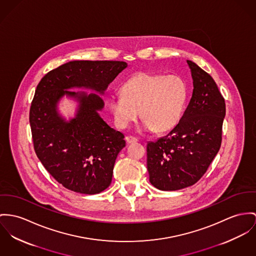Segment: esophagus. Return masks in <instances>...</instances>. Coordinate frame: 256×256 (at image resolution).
Returning a JSON list of instances; mask_svg holds the SVG:
<instances>
[{
  "instance_id": "esophagus-1",
  "label": "esophagus",
  "mask_w": 256,
  "mask_h": 256,
  "mask_svg": "<svg viewBox=\"0 0 256 256\" xmlns=\"http://www.w3.org/2000/svg\"><path fill=\"white\" fill-rule=\"evenodd\" d=\"M126 141L128 144H134V143L138 142V138H134V136H126Z\"/></svg>"
}]
</instances>
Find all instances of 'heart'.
I'll use <instances>...</instances> for the list:
<instances>
[{
    "mask_svg": "<svg viewBox=\"0 0 256 256\" xmlns=\"http://www.w3.org/2000/svg\"><path fill=\"white\" fill-rule=\"evenodd\" d=\"M122 94L109 99V108L118 128H128L140 112L144 130L164 132L176 126L185 101L187 86L176 75L140 72L122 86Z\"/></svg>",
    "mask_w": 256,
    "mask_h": 256,
    "instance_id": "b5f03b06",
    "label": "heart"
}]
</instances>
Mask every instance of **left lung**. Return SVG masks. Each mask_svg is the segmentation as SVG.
<instances>
[{"instance_id":"8db88e82","label":"left lung","mask_w":256,"mask_h":256,"mask_svg":"<svg viewBox=\"0 0 256 256\" xmlns=\"http://www.w3.org/2000/svg\"><path fill=\"white\" fill-rule=\"evenodd\" d=\"M193 94L176 126L164 138L147 144L151 184L176 191L198 182L216 156L222 141L225 100L212 77L187 60Z\"/></svg>"}]
</instances>
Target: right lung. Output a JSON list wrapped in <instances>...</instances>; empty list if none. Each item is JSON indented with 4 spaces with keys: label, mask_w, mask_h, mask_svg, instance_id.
<instances>
[{
    "label": "right lung",
    "mask_w": 256,
    "mask_h": 256,
    "mask_svg": "<svg viewBox=\"0 0 256 256\" xmlns=\"http://www.w3.org/2000/svg\"><path fill=\"white\" fill-rule=\"evenodd\" d=\"M126 66L124 61H70L50 71L37 86L29 113L34 150L50 174L68 190L94 195L107 189L126 146L124 134L98 113L103 100L69 90L82 86L103 94ZM65 94L80 101L78 117L70 122L56 112V103Z\"/></svg>",
    "instance_id": "obj_1"
}]
</instances>
